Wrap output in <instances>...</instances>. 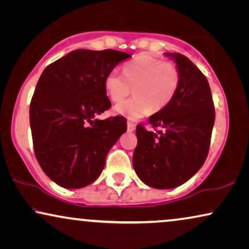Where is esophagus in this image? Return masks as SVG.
Instances as JSON below:
<instances>
[{"mask_svg": "<svg viewBox=\"0 0 249 249\" xmlns=\"http://www.w3.org/2000/svg\"><path fill=\"white\" fill-rule=\"evenodd\" d=\"M127 130L130 132H133L135 130V124L132 122H127Z\"/></svg>", "mask_w": 249, "mask_h": 249, "instance_id": "esophagus-1", "label": "esophagus"}]
</instances>
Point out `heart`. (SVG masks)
<instances>
[{"label": "heart", "mask_w": 249, "mask_h": 249, "mask_svg": "<svg viewBox=\"0 0 249 249\" xmlns=\"http://www.w3.org/2000/svg\"><path fill=\"white\" fill-rule=\"evenodd\" d=\"M124 74L112 69L105 78V90L114 102L135 97L116 105L114 111L130 119H138L149 112H158L168 106L177 94L181 72L173 62L148 54L139 55L124 66Z\"/></svg>", "instance_id": "heart-1"}]
</instances>
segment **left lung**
Returning <instances> with one entry per match:
<instances>
[{
	"mask_svg": "<svg viewBox=\"0 0 249 249\" xmlns=\"http://www.w3.org/2000/svg\"><path fill=\"white\" fill-rule=\"evenodd\" d=\"M181 72L178 90L168 106L149 118L157 132L137 126L138 145L133 167L151 188L172 189L194 177L210 150L215 121L214 102L207 78L181 53H166Z\"/></svg>",
	"mask_w": 249,
	"mask_h": 249,
	"instance_id": "obj_1",
	"label": "left lung"
}]
</instances>
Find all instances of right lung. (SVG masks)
<instances>
[{"label": "right lung", "instance_id": "right-lung-1", "mask_svg": "<svg viewBox=\"0 0 249 249\" xmlns=\"http://www.w3.org/2000/svg\"><path fill=\"white\" fill-rule=\"evenodd\" d=\"M116 50H75L43 71L29 107L33 145L44 173L60 187L91 184L126 132V119H97L111 107L105 78L130 58Z\"/></svg>", "mask_w": 249, "mask_h": 249}]
</instances>
